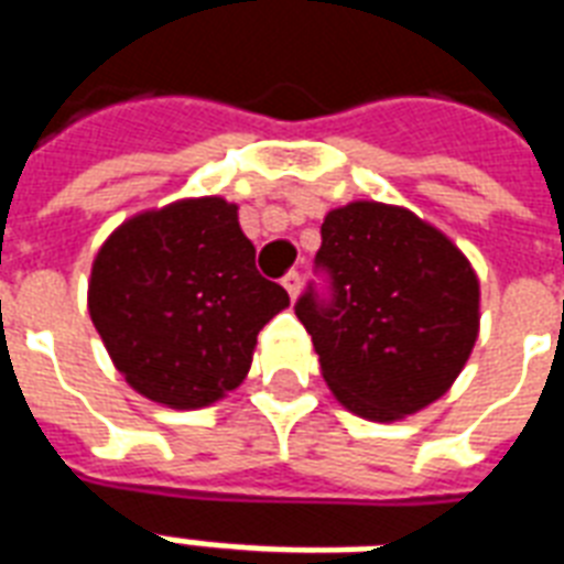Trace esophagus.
I'll list each match as a JSON object with an SVG mask.
<instances>
[{"label": "esophagus", "instance_id": "esophagus-1", "mask_svg": "<svg viewBox=\"0 0 564 564\" xmlns=\"http://www.w3.org/2000/svg\"><path fill=\"white\" fill-rule=\"evenodd\" d=\"M283 290L290 292V299L295 301L301 292V274L299 272H286L283 274Z\"/></svg>", "mask_w": 564, "mask_h": 564}]
</instances>
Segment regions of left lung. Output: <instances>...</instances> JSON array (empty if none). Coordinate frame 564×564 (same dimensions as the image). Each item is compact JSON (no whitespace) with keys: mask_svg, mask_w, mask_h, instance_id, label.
Returning <instances> with one entry per match:
<instances>
[{"mask_svg":"<svg viewBox=\"0 0 564 564\" xmlns=\"http://www.w3.org/2000/svg\"><path fill=\"white\" fill-rule=\"evenodd\" d=\"M316 265L295 316L313 336L336 401L369 421H398L451 389L480 330V281L468 257L406 207L351 202L322 225Z\"/></svg>","mask_w":564,"mask_h":564,"instance_id":"8db88e82","label":"left lung"}]
</instances>
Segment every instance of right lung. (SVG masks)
I'll return each mask as SVG.
<instances>
[{
    "instance_id": "1",
    "label": "right lung",
    "mask_w": 564,
    "mask_h": 564,
    "mask_svg": "<svg viewBox=\"0 0 564 564\" xmlns=\"http://www.w3.org/2000/svg\"><path fill=\"white\" fill-rule=\"evenodd\" d=\"M87 307L131 389L198 410L246 380L290 295L257 272L237 204L204 195L122 221L93 260Z\"/></svg>"
}]
</instances>
